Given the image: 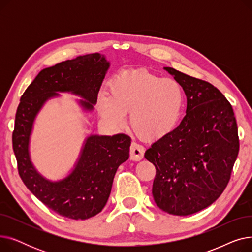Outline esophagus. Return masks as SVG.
Wrapping results in <instances>:
<instances>
[{
	"instance_id": "obj_1",
	"label": "esophagus",
	"mask_w": 252,
	"mask_h": 252,
	"mask_svg": "<svg viewBox=\"0 0 252 252\" xmlns=\"http://www.w3.org/2000/svg\"><path fill=\"white\" fill-rule=\"evenodd\" d=\"M144 152H145V148L142 146V145L133 142L130 145V149H129V156L130 159L134 161H139L141 160L143 156H144Z\"/></svg>"
}]
</instances>
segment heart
Wrapping results in <instances>:
<instances>
[{"instance_id": "obj_1", "label": "heart", "mask_w": 252, "mask_h": 252, "mask_svg": "<svg viewBox=\"0 0 252 252\" xmlns=\"http://www.w3.org/2000/svg\"><path fill=\"white\" fill-rule=\"evenodd\" d=\"M98 110L103 121L121 128L129 113V124L145 141L169 136L179 126L184 110V92L171 78L145 69L125 70L109 84V95L102 93Z\"/></svg>"}]
</instances>
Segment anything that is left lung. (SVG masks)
<instances>
[{
	"instance_id": "1",
	"label": "left lung",
	"mask_w": 252,
	"mask_h": 252,
	"mask_svg": "<svg viewBox=\"0 0 252 252\" xmlns=\"http://www.w3.org/2000/svg\"><path fill=\"white\" fill-rule=\"evenodd\" d=\"M187 97L186 115L169 136L145 152L155 165L156 205L174 216H189L213 204L231 178L239 138L229 101L211 84L171 67Z\"/></svg>"
}]
</instances>
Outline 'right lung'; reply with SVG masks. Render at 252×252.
<instances>
[{"instance_id": "obj_1", "label": "right lung", "mask_w": 252, "mask_h": 252, "mask_svg": "<svg viewBox=\"0 0 252 252\" xmlns=\"http://www.w3.org/2000/svg\"><path fill=\"white\" fill-rule=\"evenodd\" d=\"M110 66L99 53L78 56L43 69L21 96L12 135L18 171L29 190L47 207L72 220L98 215L107 203L118 166L128 159L130 138L125 134L89 136L70 174L50 181L34 167L30 142L33 123L45 103L71 93L83 98L85 111L94 110L98 93Z\"/></svg>"}]
</instances>
